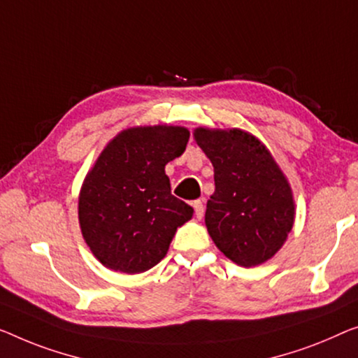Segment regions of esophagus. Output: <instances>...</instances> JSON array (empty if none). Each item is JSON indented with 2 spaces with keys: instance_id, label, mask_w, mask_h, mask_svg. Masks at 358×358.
<instances>
[{
  "instance_id": "34e87169",
  "label": "esophagus",
  "mask_w": 358,
  "mask_h": 358,
  "mask_svg": "<svg viewBox=\"0 0 358 358\" xmlns=\"http://www.w3.org/2000/svg\"><path fill=\"white\" fill-rule=\"evenodd\" d=\"M193 207H194V213L197 218L204 217V204H202V199H196L193 202Z\"/></svg>"
}]
</instances>
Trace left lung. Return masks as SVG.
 Here are the masks:
<instances>
[{
  "label": "left lung",
  "mask_w": 358,
  "mask_h": 358,
  "mask_svg": "<svg viewBox=\"0 0 358 358\" xmlns=\"http://www.w3.org/2000/svg\"><path fill=\"white\" fill-rule=\"evenodd\" d=\"M194 138L213 165L215 191L206 209L213 243L241 266L273 257L294 223V201L268 149L236 128H197Z\"/></svg>",
  "instance_id": "left-lung-1"
}]
</instances>
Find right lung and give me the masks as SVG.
<instances>
[{"instance_id": "1", "label": "right lung", "mask_w": 358, "mask_h": 358, "mask_svg": "<svg viewBox=\"0 0 358 358\" xmlns=\"http://www.w3.org/2000/svg\"><path fill=\"white\" fill-rule=\"evenodd\" d=\"M188 140L183 127L128 128L101 152L80 191L78 218L85 241L108 268H152L177 228L193 217L165 175V165L185 152Z\"/></svg>"}]
</instances>
